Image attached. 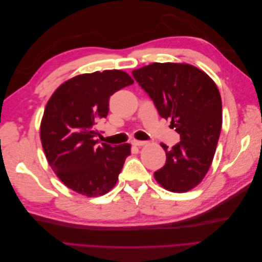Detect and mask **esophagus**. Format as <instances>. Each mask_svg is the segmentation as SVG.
<instances>
[{
	"label": "esophagus",
	"mask_w": 262,
	"mask_h": 262,
	"mask_svg": "<svg viewBox=\"0 0 262 262\" xmlns=\"http://www.w3.org/2000/svg\"><path fill=\"white\" fill-rule=\"evenodd\" d=\"M131 144L134 145V146H143L146 144L145 141H139V140H133L131 142Z\"/></svg>",
	"instance_id": "obj_1"
}]
</instances>
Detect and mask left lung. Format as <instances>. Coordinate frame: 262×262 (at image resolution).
Here are the masks:
<instances>
[{
  "instance_id": "8db88e82",
  "label": "left lung",
  "mask_w": 262,
  "mask_h": 262,
  "mask_svg": "<svg viewBox=\"0 0 262 262\" xmlns=\"http://www.w3.org/2000/svg\"><path fill=\"white\" fill-rule=\"evenodd\" d=\"M132 75L153 100L162 118L180 134L171 148L162 144L166 163L154 172L158 184L171 192L199 185L212 164L222 128L217 87L203 71L185 63H152Z\"/></svg>"
}]
</instances>
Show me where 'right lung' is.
Here are the masks:
<instances>
[{
  "instance_id": "add662e5",
  "label": "right lung",
  "mask_w": 262,
  "mask_h": 262,
  "mask_svg": "<svg viewBox=\"0 0 262 262\" xmlns=\"http://www.w3.org/2000/svg\"><path fill=\"white\" fill-rule=\"evenodd\" d=\"M131 84L120 70L82 74L63 83L49 99L40 126L42 148L70 189L97 196L117 184L131 146L100 144L96 124L108 115L110 96Z\"/></svg>"
}]
</instances>
